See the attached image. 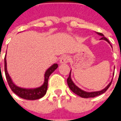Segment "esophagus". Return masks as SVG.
<instances>
[{
  "label": "esophagus",
  "mask_w": 121,
  "mask_h": 121,
  "mask_svg": "<svg viewBox=\"0 0 121 121\" xmlns=\"http://www.w3.org/2000/svg\"><path fill=\"white\" fill-rule=\"evenodd\" d=\"M69 61V57L68 56L63 55L60 59V63L61 64H64V63H68Z\"/></svg>",
  "instance_id": "esophagus-1"
}]
</instances>
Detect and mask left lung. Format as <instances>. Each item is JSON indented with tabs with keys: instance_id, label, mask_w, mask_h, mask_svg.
I'll return each mask as SVG.
<instances>
[{
	"instance_id": "obj_1",
	"label": "left lung",
	"mask_w": 121,
	"mask_h": 121,
	"mask_svg": "<svg viewBox=\"0 0 121 121\" xmlns=\"http://www.w3.org/2000/svg\"><path fill=\"white\" fill-rule=\"evenodd\" d=\"M96 34L99 35H100L102 36V37L100 38V40H104V41H106L107 42L109 43V45H111V47H112V45L110 44V42L109 41V40L107 38L104 37V35L101 33H99V32H96ZM114 75V72H113V76ZM112 80L113 78L112 79V80L111 82H109V84H108V86L106 87H105L104 89H102L100 91H91V92H89V91H86L83 90V89H80V87L76 86V84L74 83V82L73 81V80L71 78V70L70 71V74H69V78H67V84H68L69 87V88L71 89V91H73V93L77 95H78V96H81L82 98H86V99H87V98H93V97H95L96 96H99L100 95H101V94L104 93H105L106 91H107V89H108L110 86V85L112 84Z\"/></svg>"
}]
</instances>
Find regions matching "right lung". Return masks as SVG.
<instances>
[{
    "label": "right lung",
    "instance_id": "obj_1",
    "mask_svg": "<svg viewBox=\"0 0 121 121\" xmlns=\"http://www.w3.org/2000/svg\"><path fill=\"white\" fill-rule=\"evenodd\" d=\"M58 65L57 63H54L49 68L47 69L44 74V82L41 86L34 87V88H25V87L18 86L12 80V78L9 76V73L8 72V69H7L6 54L4 58V71H5V74H6L8 83L9 84V86L10 87L11 89L14 93L20 96L21 98L26 99V100H37V99L42 98L43 96L45 95L47 91L48 78L50 74L58 68Z\"/></svg>",
    "mask_w": 121,
    "mask_h": 121
}]
</instances>
